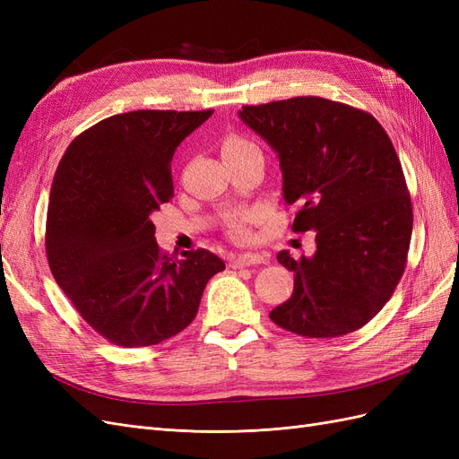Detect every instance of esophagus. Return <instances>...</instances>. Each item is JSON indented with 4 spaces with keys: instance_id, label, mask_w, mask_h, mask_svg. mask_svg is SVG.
Masks as SVG:
<instances>
[{
    "instance_id": "esophagus-1",
    "label": "esophagus",
    "mask_w": 459,
    "mask_h": 459,
    "mask_svg": "<svg viewBox=\"0 0 459 459\" xmlns=\"http://www.w3.org/2000/svg\"><path fill=\"white\" fill-rule=\"evenodd\" d=\"M268 258L258 253H245V255H238L230 260L231 268H247V266H256V264H266Z\"/></svg>"
}]
</instances>
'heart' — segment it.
I'll list each match as a JSON object with an SVG mask.
<instances>
[{"label":"heart","instance_id":"b5f03b06","mask_svg":"<svg viewBox=\"0 0 459 459\" xmlns=\"http://www.w3.org/2000/svg\"><path fill=\"white\" fill-rule=\"evenodd\" d=\"M258 149L255 143L247 142L245 137H239V135H228L224 143H221V152H224V157H235V155H243V152H248V151H255ZM230 233L233 235V238L238 239H245L248 235V230H247V216H239V218H233L230 221Z\"/></svg>","mask_w":459,"mask_h":459}]
</instances>
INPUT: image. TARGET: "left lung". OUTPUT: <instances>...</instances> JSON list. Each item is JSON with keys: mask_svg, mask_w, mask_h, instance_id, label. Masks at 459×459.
<instances>
[{"mask_svg": "<svg viewBox=\"0 0 459 459\" xmlns=\"http://www.w3.org/2000/svg\"><path fill=\"white\" fill-rule=\"evenodd\" d=\"M239 118L280 159L293 231H314L316 253L277 262L295 273L272 322L302 337L364 327L406 268L411 201L393 142L369 113L324 97L243 107Z\"/></svg>", "mask_w": 459, "mask_h": 459, "instance_id": "8db88e82", "label": "left lung"}]
</instances>
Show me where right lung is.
Segmentation results:
<instances>
[{
	"mask_svg": "<svg viewBox=\"0 0 459 459\" xmlns=\"http://www.w3.org/2000/svg\"><path fill=\"white\" fill-rule=\"evenodd\" d=\"M214 110H132L68 145L55 174L46 253L80 316L126 349L159 344L197 316L203 290L226 264L206 248L162 255L151 214L174 195L170 164Z\"/></svg>",
	"mask_w": 459,
	"mask_h": 459,
	"instance_id": "1",
	"label": "right lung"
}]
</instances>
